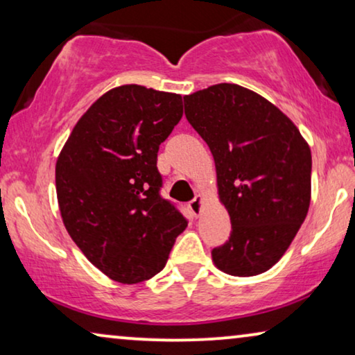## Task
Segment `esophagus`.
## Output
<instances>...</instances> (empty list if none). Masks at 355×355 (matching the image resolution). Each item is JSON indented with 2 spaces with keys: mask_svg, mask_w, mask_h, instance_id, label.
I'll use <instances>...</instances> for the list:
<instances>
[{
  "mask_svg": "<svg viewBox=\"0 0 355 355\" xmlns=\"http://www.w3.org/2000/svg\"><path fill=\"white\" fill-rule=\"evenodd\" d=\"M202 205H203V197L202 196H196L193 200L189 202V208H191V211L196 216H198V213L202 211Z\"/></svg>",
  "mask_w": 355,
  "mask_h": 355,
  "instance_id": "obj_1",
  "label": "esophagus"
}]
</instances>
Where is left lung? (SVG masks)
Instances as JSON below:
<instances>
[{"instance_id": "8db88e82", "label": "left lung", "mask_w": 355, "mask_h": 355, "mask_svg": "<svg viewBox=\"0 0 355 355\" xmlns=\"http://www.w3.org/2000/svg\"><path fill=\"white\" fill-rule=\"evenodd\" d=\"M186 118L215 159L231 234L211 250L232 276L270 270L297 234L312 192V153L295 124L263 96L216 84L184 96Z\"/></svg>"}]
</instances>
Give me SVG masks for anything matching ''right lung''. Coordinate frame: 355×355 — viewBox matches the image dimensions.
<instances>
[{"mask_svg": "<svg viewBox=\"0 0 355 355\" xmlns=\"http://www.w3.org/2000/svg\"><path fill=\"white\" fill-rule=\"evenodd\" d=\"M182 118V96L142 85L101 95L56 162L62 223L90 263L124 284L166 265L187 220L159 196L157 155Z\"/></svg>", "mask_w": 355, "mask_h": 355, "instance_id": "right-lung-1", "label": "right lung"}]
</instances>
